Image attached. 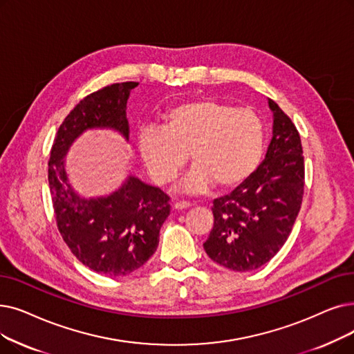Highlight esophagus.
Listing matches in <instances>:
<instances>
[{
  "label": "esophagus",
  "mask_w": 354,
  "mask_h": 354,
  "mask_svg": "<svg viewBox=\"0 0 354 354\" xmlns=\"http://www.w3.org/2000/svg\"><path fill=\"white\" fill-rule=\"evenodd\" d=\"M189 207H191V204H189V203H185V201H179V203H175V204H174V208H175L176 211L187 209V208H189Z\"/></svg>",
  "instance_id": "1"
}]
</instances>
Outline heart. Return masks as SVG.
I'll return each instance as SVG.
<instances>
[{
    "label": "heart",
    "mask_w": 354,
    "mask_h": 354,
    "mask_svg": "<svg viewBox=\"0 0 354 354\" xmlns=\"http://www.w3.org/2000/svg\"><path fill=\"white\" fill-rule=\"evenodd\" d=\"M265 142L263 120L254 110L201 98L169 106L160 130L139 133L137 149L150 179L160 187L178 178L189 155L194 167L182 189L204 194L212 185L233 191L248 182L262 160Z\"/></svg>",
    "instance_id": "heart-1"
}]
</instances>
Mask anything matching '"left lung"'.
<instances>
[{
    "instance_id": "left-lung-1",
    "label": "left lung",
    "mask_w": 354,
    "mask_h": 354,
    "mask_svg": "<svg viewBox=\"0 0 354 354\" xmlns=\"http://www.w3.org/2000/svg\"><path fill=\"white\" fill-rule=\"evenodd\" d=\"M273 137L252 178L232 194L214 199V227L204 243L215 263L249 272L281 250L302 204L305 165L301 137L292 120L269 100Z\"/></svg>"
}]
</instances>
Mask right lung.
I'll return each instance as SVG.
<instances>
[{
    "label": "right lung",
    "instance_id": "right-lung-1",
    "mask_svg": "<svg viewBox=\"0 0 354 354\" xmlns=\"http://www.w3.org/2000/svg\"><path fill=\"white\" fill-rule=\"evenodd\" d=\"M134 86L137 82L111 84L81 100L60 124L49 159L48 179L59 233L82 265L106 276H126L156 252L160 227L171 214V198L130 176L109 196L84 199L69 185L64 158L86 129L109 127L129 139L126 109Z\"/></svg>",
    "mask_w": 354,
    "mask_h": 354
}]
</instances>
